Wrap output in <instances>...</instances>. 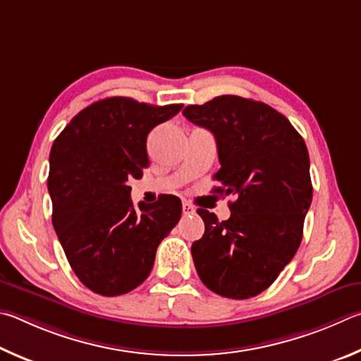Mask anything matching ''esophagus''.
Segmentation results:
<instances>
[{
  "label": "esophagus",
  "instance_id": "esophagus-1",
  "mask_svg": "<svg viewBox=\"0 0 361 361\" xmlns=\"http://www.w3.org/2000/svg\"><path fill=\"white\" fill-rule=\"evenodd\" d=\"M182 212H184V216H190V214H195V207L188 201H184L182 203Z\"/></svg>",
  "mask_w": 361,
  "mask_h": 361
}]
</instances>
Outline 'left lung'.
I'll use <instances>...</instances> for the list:
<instances>
[{"instance_id": "obj_1", "label": "left lung", "mask_w": 361, "mask_h": 361, "mask_svg": "<svg viewBox=\"0 0 361 361\" xmlns=\"http://www.w3.org/2000/svg\"><path fill=\"white\" fill-rule=\"evenodd\" d=\"M182 114L216 137L220 187L214 192L236 195L224 222L198 209L206 230L192 244L195 268L214 293L250 298L277 279L301 244L312 201L305 139L281 112L236 94L190 104Z\"/></svg>"}]
</instances>
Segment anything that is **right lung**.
<instances>
[{
    "label": "right lung",
    "instance_id": "1",
    "mask_svg": "<svg viewBox=\"0 0 361 361\" xmlns=\"http://www.w3.org/2000/svg\"><path fill=\"white\" fill-rule=\"evenodd\" d=\"M180 109L104 98L82 109L55 139L47 179L52 224L75 276L94 293L117 296L141 286L158 244L179 222V198L161 195L135 209L128 180L141 179L147 168L150 130Z\"/></svg>",
    "mask_w": 361,
    "mask_h": 361
}]
</instances>
